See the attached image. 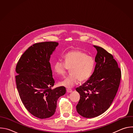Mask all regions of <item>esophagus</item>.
Instances as JSON below:
<instances>
[{"label":"esophagus","instance_id":"obj_1","mask_svg":"<svg viewBox=\"0 0 133 133\" xmlns=\"http://www.w3.org/2000/svg\"><path fill=\"white\" fill-rule=\"evenodd\" d=\"M67 93H70L72 92V90L68 89H67Z\"/></svg>","mask_w":133,"mask_h":133}]
</instances>
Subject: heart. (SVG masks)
<instances>
[{"label": "heart", "mask_w": 133, "mask_h": 133, "mask_svg": "<svg viewBox=\"0 0 133 133\" xmlns=\"http://www.w3.org/2000/svg\"><path fill=\"white\" fill-rule=\"evenodd\" d=\"M64 62L57 61L54 66V71L58 75H65L68 69H70V76L59 83V85L66 88H71L79 81H85L91 76L95 67L92 57L78 50L69 51L64 57Z\"/></svg>", "instance_id": "b5f03b06"}]
</instances>
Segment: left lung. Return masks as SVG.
<instances>
[{
	"label": "left lung",
	"mask_w": 133,
	"mask_h": 133,
	"mask_svg": "<svg viewBox=\"0 0 133 133\" xmlns=\"http://www.w3.org/2000/svg\"><path fill=\"white\" fill-rule=\"evenodd\" d=\"M97 51L96 64L89 79L76 88L80 94L77 112L85 118L97 117L111 105L117 92L121 71L113 56L104 48L93 46Z\"/></svg>",
	"instance_id": "1"
}]
</instances>
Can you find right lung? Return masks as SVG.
Here are the masks:
<instances>
[{
	"label": "right lung",
	"mask_w": 133,
	"mask_h": 133,
	"mask_svg": "<svg viewBox=\"0 0 133 133\" xmlns=\"http://www.w3.org/2000/svg\"><path fill=\"white\" fill-rule=\"evenodd\" d=\"M58 46L52 42L34 44L22 55L16 68L20 98L27 110L41 119L54 114L57 101L66 93L64 87L51 89L55 81L49 61Z\"/></svg>",
	"instance_id": "1"
}]
</instances>
